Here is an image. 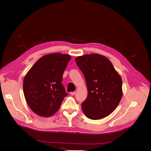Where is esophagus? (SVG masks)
<instances>
[{
    "instance_id": "obj_1",
    "label": "esophagus",
    "mask_w": 151,
    "mask_h": 151,
    "mask_svg": "<svg viewBox=\"0 0 151 151\" xmlns=\"http://www.w3.org/2000/svg\"><path fill=\"white\" fill-rule=\"evenodd\" d=\"M75 94H76V92H70V94L71 96H74V95H75Z\"/></svg>"
}]
</instances>
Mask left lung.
<instances>
[{
  "label": "left lung",
  "instance_id": "left-lung-1",
  "mask_svg": "<svg viewBox=\"0 0 151 151\" xmlns=\"http://www.w3.org/2000/svg\"><path fill=\"white\" fill-rule=\"evenodd\" d=\"M83 73L88 97L81 104L89 119L99 120L110 115L120 103L123 95L122 79L110 60L102 55L86 54L76 58Z\"/></svg>",
  "mask_w": 151,
  "mask_h": 151
}]
</instances>
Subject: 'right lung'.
Instances as JSON below:
<instances>
[{
	"instance_id": "add662e5",
	"label": "right lung",
	"mask_w": 151,
	"mask_h": 151,
	"mask_svg": "<svg viewBox=\"0 0 151 151\" xmlns=\"http://www.w3.org/2000/svg\"><path fill=\"white\" fill-rule=\"evenodd\" d=\"M69 55L49 53L41 57L27 72L23 92L27 104L36 115L49 117L60 108L67 95L62 84Z\"/></svg>"
}]
</instances>
